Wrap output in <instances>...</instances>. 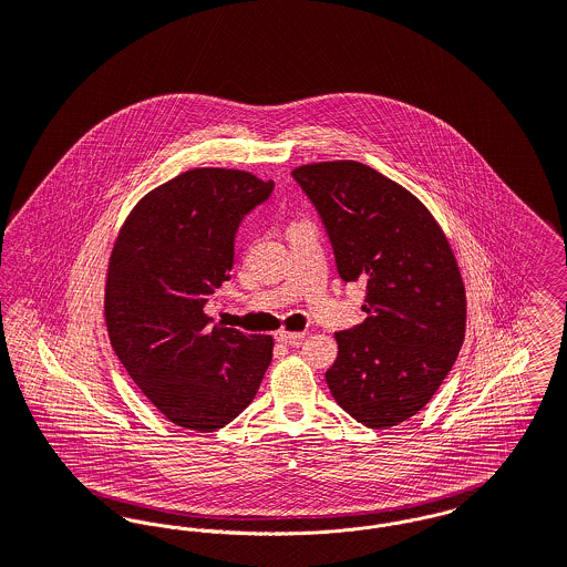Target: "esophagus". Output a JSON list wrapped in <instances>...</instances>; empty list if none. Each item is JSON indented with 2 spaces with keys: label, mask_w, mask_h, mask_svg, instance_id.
I'll use <instances>...</instances> for the list:
<instances>
[{
  "label": "esophagus",
  "mask_w": 567,
  "mask_h": 567,
  "mask_svg": "<svg viewBox=\"0 0 567 567\" xmlns=\"http://www.w3.org/2000/svg\"><path fill=\"white\" fill-rule=\"evenodd\" d=\"M303 332H278L276 333V338H278V342H282V344H289V347H300L301 340H303Z\"/></svg>",
  "instance_id": "34e87169"
}]
</instances>
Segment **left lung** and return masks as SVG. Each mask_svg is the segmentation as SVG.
<instances>
[{
	"label": "left lung",
	"mask_w": 567,
	"mask_h": 567,
	"mask_svg": "<svg viewBox=\"0 0 567 567\" xmlns=\"http://www.w3.org/2000/svg\"><path fill=\"white\" fill-rule=\"evenodd\" d=\"M317 207L344 282L367 280V321L336 332L333 400L368 429L415 415L454 367L466 298L452 246L426 205L355 161L293 168Z\"/></svg>",
	"instance_id": "left-lung-1"
}]
</instances>
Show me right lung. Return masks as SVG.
Wrapping results in <instances>:
<instances>
[{
  "mask_svg": "<svg viewBox=\"0 0 567 567\" xmlns=\"http://www.w3.org/2000/svg\"><path fill=\"white\" fill-rule=\"evenodd\" d=\"M271 190V179L248 171L190 168L138 200L113 244L104 285L111 347L175 426H227L271 362V336L209 326L203 312L229 280L241 218Z\"/></svg>",
  "mask_w": 567,
  "mask_h": 567,
  "instance_id": "add662e5",
  "label": "right lung"
}]
</instances>
